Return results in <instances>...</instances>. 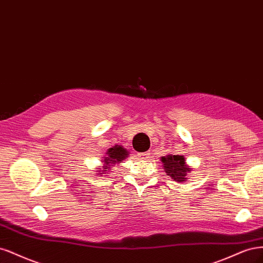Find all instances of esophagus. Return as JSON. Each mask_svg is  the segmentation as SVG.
<instances>
[{"label": "esophagus", "instance_id": "esophagus-1", "mask_svg": "<svg viewBox=\"0 0 263 263\" xmlns=\"http://www.w3.org/2000/svg\"><path fill=\"white\" fill-rule=\"evenodd\" d=\"M149 152H144V153H138V156L141 158V159H146L149 157Z\"/></svg>", "mask_w": 263, "mask_h": 263}]
</instances>
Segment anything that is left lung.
<instances>
[{
	"label": "left lung",
	"mask_w": 263,
	"mask_h": 263,
	"mask_svg": "<svg viewBox=\"0 0 263 263\" xmlns=\"http://www.w3.org/2000/svg\"><path fill=\"white\" fill-rule=\"evenodd\" d=\"M164 172L167 176L172 178L174 181L184 182L188 180V174L191 172V168L185 163V158L182 155H166L160 158Z\"/></svg>",
	"instance_id": "obj_1"
}]
</instances>
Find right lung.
Masks as SVG:
<instances>
[{"mask_svg":"<svg viewBox=\"0 0 263 263\" xmlns=\"http://www.w3.org/2000/svg\"><path fill=\"white\" fill-rule=\"evenodd\" d=\"M129 154H130L129 152L126 151V148H124L122 145H115L112 147L108 148V151L106 152V156H104V159L100 160V162L104 163L103 169H100V171L97 173H99L100 175L106 174L107 169L110 171V168L121 163L122 160H124L129 156Z\"/></svg>","mask_w":263,"mask_h":263,"instance_id":"obj_1","label":"right lung"}]
</instances>
